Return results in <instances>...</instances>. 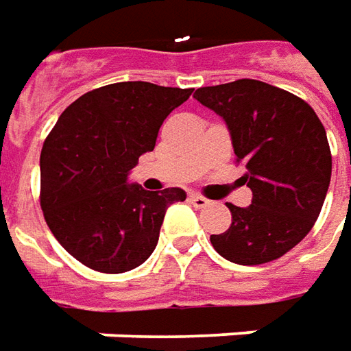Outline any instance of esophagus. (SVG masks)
I'll list each match as a JSON object with an SVG mask.
<instances>
[{
  "label": "esophagus",
  "mask_w": 351,
  "mask_h": 351,
  "mask_svg": "<svg viewBox=\"0 0 351 351\" xmlns=\"http://www.w3.org/2000/svg\"><path fill=\"white\" fill-rule=\"evenodd\" d=\"M189 200H191V204L197 208H204L210 204V200L204 199V197H202V195H199V193H189Z\"/></svg>",
  "instance_id": "esophagus-1"
}]
</instances>
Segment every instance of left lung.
I'll use <instances>...</instances> for the list:
<instances>
[{
	"label": "left lung",
	"mask_w": 351,
	"mask_h": 351,
	"mask_svg": "<svg viewBox=\"0 0 351 351\" xmlns=\"http://www.w3.org/2000/svg\"><path fill=\"white\" fill-rule=\"evenodd\" d=\"M223 118L252 204H229L231 226L210 235L219 256L239 265L281 258L313 227L327 197L332 158L315 110L281 88L237 80L195 91Z\"/></svg>",
	"instance_id": "left-lung-1"
}]
</instances>
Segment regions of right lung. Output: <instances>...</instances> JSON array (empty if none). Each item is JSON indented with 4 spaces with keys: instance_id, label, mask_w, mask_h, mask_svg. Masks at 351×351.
Masks as SVG:
<instances>
[{
    "instance_id": "add662e5",
    "label": "right lung",
    "mask_w": 351,
    "mask_h": 351,
    "mask_svg": "<svg viewBox=\"0 0 351 351\" xmlns=\"http://www.w3.org/2000/svg\"><path fill=\"white\" fill-rule=\"evenodd\" d=\"M193 89L118 82L76 99L59 116L40 156L42 210L51 233L101 273L135 269L156 248L180 187L145 191L128 176L156 145L158 130Z\"/></svg>"
}]
</instances>
